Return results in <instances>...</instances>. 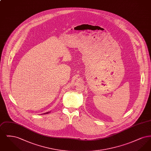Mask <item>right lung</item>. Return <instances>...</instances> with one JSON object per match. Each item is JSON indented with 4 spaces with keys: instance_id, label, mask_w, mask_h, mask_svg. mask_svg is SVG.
<instances>
[{
    "instance_id": "right-lung-1",
    "label": "right lung",
    "mask_w": 151,
    "mask_h": 151,
    "mask_svg": "<svg viewBox=\"0 0 151 151\" xmlns=\"http://www.w3.org/2000/svg\"><path fill=\"white\" fill-rule=\"evenodd\" d=\"M49 113H50V111H49V112H47V113H45L43 114H48Z\"/></svg>"
}]
</instances>
